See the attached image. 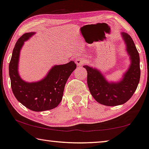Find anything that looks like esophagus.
Listing matches in <instances>:
<instances>
[{
    "label": "esophagus",
    "mask_w": 149,
    "mask_h": 149,
    "mask_svg": "<svg viewBox=\"0 0 149 149\" xmlns=\"http://www.w3.org/2000/svg\"><path fill=\"white\" fill-rule=\"evenodd\" d=\"M75 61H76V64L78 66H81L86 63V61L82 57H78V58H77Z\"/></svg>",
    "instance_id": "34e87169"
}]
</instances>
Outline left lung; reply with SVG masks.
I'll return each instance as SVG.
<instances>
[{
	"instance_id": "8db88e82",
	"label": "left lung",
	"mask_w": 149,
	"mask_h": 149,
	"mask_svg": "<svg viewBox=\"0 0 149 149\" xmlns=\"http://www.w3.org/2000/svg\"><path fill=\"white\" fill-rule=\"evenodd\" d=\"M122 35L131 59V64L123 80L118 83H108L99 71L84 65L88 72L87 82L91 94L97 102L105 106H114L126 103L134 94L140 81L139 53L132 37L125 33H122Z\"/></svg>"
}]
</instances>
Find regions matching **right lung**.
Here are the masks:
<instances>
[{
	"label": "right lung",
	"mask_w": 149,
	"mask_h": 149,
	"mask_svg": "<svg viewBox=\"0 0 149 149\" xmlns=\"http://www.w3.org/2000/svg\"><path fill=\"white\" fill-rule=\"evenodd\" d=\"M33 34L25 33L18 39L9 63V75L11 88L17 100L31 110L42 112L53 109L61 102L66 82L76 68V64L72 61L64 65H55L41 81H24L18 73L20 50L24 42Z\"/></svg>",
	"instance_id": "add662e5"
}]
</instances>
